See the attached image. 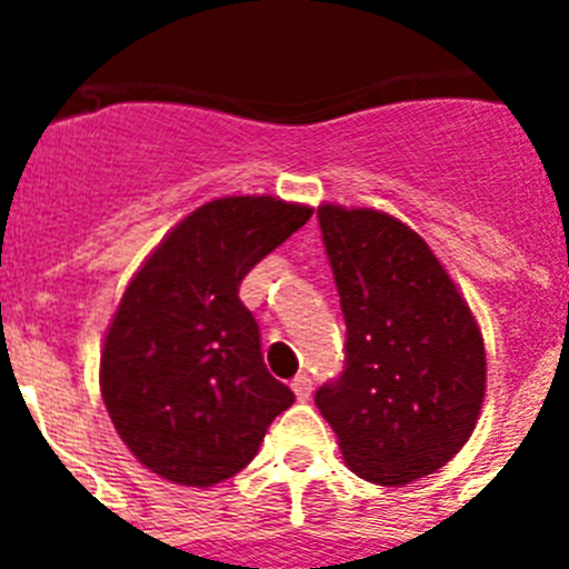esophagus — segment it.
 <instances>
[{"label": "esophagus", "instance_id": "1", "mask_svg": "<svg viewBox=\"0 0 569 569\" xmlns=\"http://www.w3.org/2000/svg\"><path fill=\"white\" fill-rule=\"evenodd\" d=\"M293 393H296V399L299 401H308L310 396H313V381H310V376H296L293 379Z\"/></svg>", "mask_w": 569, "mask_h": 569}]
</instances>
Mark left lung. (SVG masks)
Here are the masks:
<instances>
[{
  "instance_id": "1",
  "label": "left lung",
  "mask_w": 569,
  "mask_h": 569,
  "mask_svg": "<svg viewBox=\"0 0 569 569\" xmlns=\"http://www.w3.org/2000/svg\"><path fill=\"white\" fill-rule=\"evenodd\" d=\"M319 228L347 325L345 370L316 390L347 467L381 487L459 453L487 387L485 339L416 230L370 208L321 204Z\"/></svg>"
}]
</instances>
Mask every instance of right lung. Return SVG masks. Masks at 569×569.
Segmentation results:
<instances>
[{"label": "right lung", "instance_id": "right-lung-1", "mask_svg": "<svg viewBox=\"0 0 569 569\" xmlns=\"http://www.w3.org/2000/svg\"><path fill=\"white\" fill-rule=\"evenodd\" d=\"M313 208L224 196L196 208L130 279L99 385L119 439L150 472L213 487L248 467L293 390L268 373L239 284Z\"/></svg>", "mask_w": 569, "mask_h": 569}]
</instances>
